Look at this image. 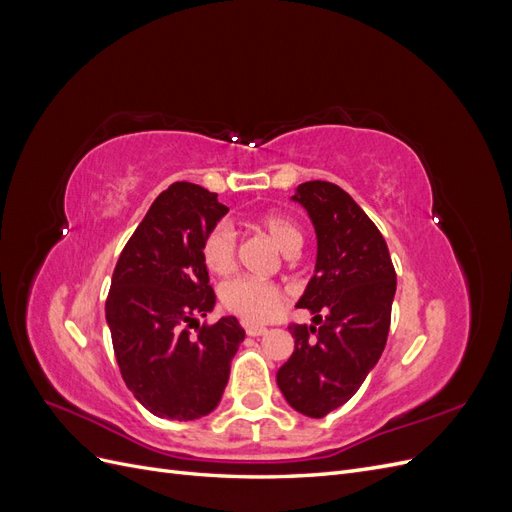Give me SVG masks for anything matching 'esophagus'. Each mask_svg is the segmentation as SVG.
Segmentation results:
<instances>
[{"label":"esophagus","mask_w":512,"mask_h":512,"mask_svg":"<svg viewBox=\"0 0 512 512\" xmlns=\"http://www.w3.org/2000/svg\"><path fill=\"white\" fill-rule=\"evenodd\" d=\"M245 333L250 337H260L267 333V327H260V324H245Z\"/></svg>","instance_id":"1"}]
</instances>
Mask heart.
I'll use <instances>...</instances> for the list:
<instances>
[{"instance_id": "obj_1", "label": "heart", "mask_w": 512, "mask_h": 512, "mask_svg": "<svg viewBox=\"0 0 512 512\" xmlns=\"http://www.w3.org/2000/svg\"><path fill=\"white\" fill-rule=\"evenodd\" d=\"M260 228L275 241L284 254H294L301 247V230L280 213H267L260 218ZM237 232L228 222H220L209 230L203 243V260L209 271L228 273L235 267ZM284 292L271 282L252 280V277H235L222 286V303L232 314L250 322H267L275 316L282 303Z\"/></svg>"}]
</instances>
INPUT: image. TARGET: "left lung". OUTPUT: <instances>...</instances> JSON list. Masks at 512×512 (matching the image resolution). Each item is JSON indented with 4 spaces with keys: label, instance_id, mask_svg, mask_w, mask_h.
Returning a JSON list of instances; mask_svg holds the SVG:
<instances>
[{
    "label": "left lung",
    "instance_id": "8db88e82",
    "mask_svg": "<svg viewBox=\"0 0 512 512\" xmlns=\"http://www.w3.org/2000/svg\"><path fill=\"white\" fill-rule=\"evenodd\" d=\"M316 230V267L297 307L314 324H292L294 352L277 371L288 404L322 418L361 389L391 327L397 275L376 224L329 181L301 183L292 196Z\"/></svg>",
    "mask_w": 512,
    "mask_h": 512
}]
</instances>
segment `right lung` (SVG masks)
Returning <instances> with one entry per match:
<instances>
[{"label": "right lung", "instance_id": "add662e5", "mask_svg": "<svg viewBox=\"0 0 512 512\" xmlns=\"http://www.w3.org/2000/svg\"><path fill=\"white\" fill-rule=\"evenodd\" d=\"M226 213L218 194L173 183L123 247L108 290L106 324L123 382L151 414L170 421L218 408L245 337L235 316L203 327L198 320L215 305L203 243Z\"/></svg>", "mask_w": 512, "mask_h": 512}]
</instances>
